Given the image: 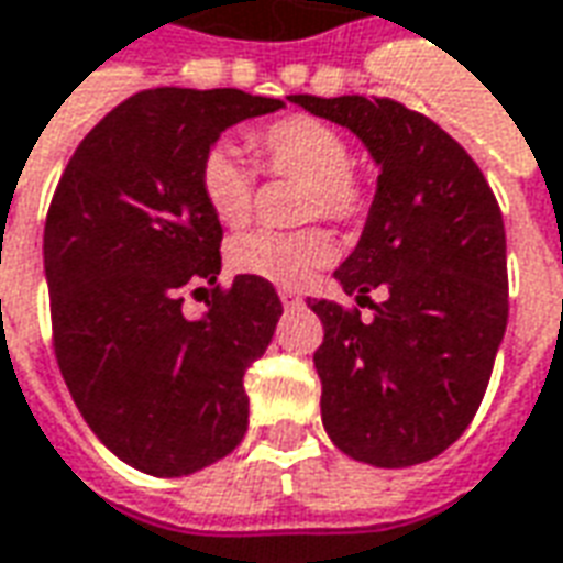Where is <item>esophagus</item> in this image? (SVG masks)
I'll return each mask as SVG.
<instances>
[{"label":"esophagus","instance_id":"1","mask_svg":"<svg viewBox=\"0 0 563 563\" xmlns=\"http://www.w3.org/2000/svg\"><path fill=\"white\" fill-rule=\"evenodd\" d=\"M280 301H283V308H301V305H305V301H301V295L289 292V289H283Z\"/></svg>","mask_w":563,"mask_h":563}]
</instances>
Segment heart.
Returning a JSON list of instances; mask_svg holds the SVG:
<instances>
[{
	"mask_svg": "<svg viewBox=\"0 0 563 563\" xmlns=\"http://www.w3.org/2000/svg\"><path fill=\"white\" fill-rule=\"evenodd\" d=\"M253 148L271 173L305 183L301 216L347 222L365 210L363 183L350 173V145L320 118L292 115L253 133ZM198 186L210 213L228 228H241L253 213V167L241 148L216 143L198 170ZM335 258V241L322 228L253 231L234 241L228 262L238 274L280 289H298Z\"/></svg>",
	"mask_w": 563,
	"mask_h": 563,
	"instance_id": "b5f03b06",
	"label": "heart"
}]
</instances>
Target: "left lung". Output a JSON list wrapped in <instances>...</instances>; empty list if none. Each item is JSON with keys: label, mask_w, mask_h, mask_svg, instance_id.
I'll return each instance as SVG.
<instances>
[{"label": "left lung", "mask_w": 563, "mask_h": 563, "mask_svg": "<svg viewBox=\"0 0 563 563\" xmlns=\"http://www.w3.org/2000/svg\"><path fill=\"white\" fill-rule=\"evenodd\" d=\"M292 103L347 128L380 170L360 243L335 271L372 320L310 301L325 332L313 353L322 427L360 463H427L475 418L506 335L500 207L466 148L396 100L298 93Z\"/></svg>", "instance_id": "1"}]
</instances>
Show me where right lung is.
<instances>
[{"label": "right lung", "instance_id": "1", "mask_svg": "<svg viewBox=\"0 0 563 563\" xmlns=\"http://www.w3.org/2000/svg\"><path fill=\"white\" fill-rule=\"evenodd\" d=\"M283 106L234 88L143 90L81 140L54 191L45 280L57 363L93 435L140 473H198L246 432L243 375L283 305L246 274L216 286L222 225L198 170L228 128ZM186 285L214 286L195 321L181 313Z\"/></svg>", "mask_w": 563, "mask_h": 563}]
</instances>
